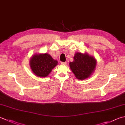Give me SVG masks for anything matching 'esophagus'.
<instances>
[{
	"mask_svg": "<svg viewBox=\"0 0 125 125\" xmlns=\"http://www.w3.org/2000/svg\"><path fill=\"white\" fill-rule=\"evenodd\" d=\"M67 62H61V64H62V65H66L67 64Z\"/></svg>",
	"mask_w": 125,
	"mask_h": 125,
	"instance_id": "esophagus-1",
	"label": "esophagus"
}]
</instances>
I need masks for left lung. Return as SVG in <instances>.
I'll list each match as a JSON object with an SVG mask.
<instances>
[{"mask_svg": "<svg viewBox=\"0 0 125 125\" xmlns=\"http://www.w3.org/2000/svg\"><path fill=\"white\" fill-rule=\"evenodd\" d=\"M96 60L86 52H76L73 62L69 63L70 68L75 76L79 80H84L92 74L96 68Z\"/></svg>", "mask_w": 125, "mask_h": 125, "instance_id": "8db88e82", "label": "left lung"}]
</instances>
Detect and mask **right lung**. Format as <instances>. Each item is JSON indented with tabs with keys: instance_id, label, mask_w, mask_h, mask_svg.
<instances>
[{
	"instance_id": "obj_1",
	"label": "right lung",
	"mask_w": 125,
	"mask_h": 125,
	"mask_svg": "<svg viewBox=\"0 0 125 125\" xmlns=\"http://www.w3.org/2000/svg\"><path fill=\"white\" fill-rule=\"evenodd\" d=\"M58 64L48 53H38L34 55L29 61L31 69L35 75L42 78L48 76Z\"/></svg>"
}]
</instances>
